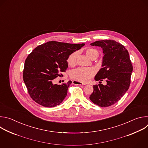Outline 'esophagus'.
<instances>
[{
  "instance_id": "esophagus-1",
  "label": "esophagus",
  "mask_w": 148,
  "mask_h": 148,
  "mask_svg": "<svg viewBox=\"0 0 148 148\" xmlns=\"http://www.w3.org/2000/svg\"><path fill=\"white\" fill-rule=\"evenodd\" d=\"M72 83L73 84H76V85H79V86H83V85H84V84L81 83V82H77V81H76V80H73L72 82Z\"/></svg>"
}]
</instances>
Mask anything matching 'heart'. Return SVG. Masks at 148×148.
Here are the masks:
<instances>
[{
  "label": "heart",
  "mask_w": 148,
  "mask_h": 148,
  "mask_svg": "<svg viewBox=\"0 0 148 148\" xmlns=\"http://www.w3.org/2000/svg\"><path fill=\"white\" fill-rule=\"evenodd\" d=\"M86 54L88 58L92 59L96 56H98L99 52L93 48H88L86 49ZM77 55V53L76 52H74L69 55L67 59V62L69 65L73 66L75 65ZM94 75L95 71L92 68H79L72 71L71 76L76 81L85 83L90 80Z\"/></svg>",
  "instance_id": "1"
}]
</instances>
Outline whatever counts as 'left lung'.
Returning <instances> with one entry per match:
<instances>
[{
	"instance_id": "8db88e82",
	"label": "left lung",
	"mask_w": 148,
	"mask_h": 148,
	"mask_svg": "<svg viewBox=\"0 0 148 148\" xmlns=\"http://www.w3.org/2000/svg\"><path fill=\"white\" fill-rule=\"evenodd\" d=\"M90 45L103 49V68L95 79L101 83L106 79L107 84L94 85L89 99L100 107H108L119 101L128 90L133 66L127 49L120 43L108 40L97 41Z\"/></svg>"
}]
</instances>
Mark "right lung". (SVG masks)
Instances as JSON below:
<instances>
[{"mask_svg": "<svg viewBox=\"0 0 148 148\" xmlns=\"http://www.w3.org/2000/svg\"><path fill=\"white\" fill-rule=\"evenodd\" d=\"M84 45L52 41L38 46L28 55L23 80L34 101L46 107H55L63 101L72 82L56 84L53 80L68 68L69 55Z\"/></svg>", "mask_w": 148, "mask_h": 148, "instance_id": "1", "label": "right lung"}]
</instances>
